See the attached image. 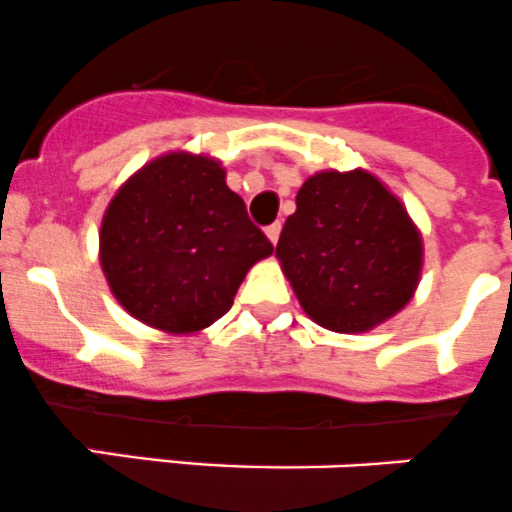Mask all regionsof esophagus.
I'll use <instances>...</instances> for the list:
<instances>
[{"instance_id": "esophagus-1", "label": "esophagus", "mask_w": 512, "mask_h": 512, "mask_svg": "<svg viewBox=\"0 0 512 512\" xmlns=\"http://www.w3.org/2000/svg\"><path fill=\"white\" fill-rule=\"evenodd\" d=\"M280 230H282L280 222H275V225H270V227H267V230H265L267 240H270L272 245H277V240H280Z\"/></svg>"}]
</instances>
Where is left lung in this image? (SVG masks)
Instances as JSON below:
<instances>
[{
  "label": "left lung",
  "mask_w": 512,
  "mask_h": 512,
  "mask_svg": "<svg viewBox=\"0 0 512 512\" xmlns=\"http://www.w3.org/2000/svg\"><path fill=\"white\" fill-rule=\"evenodd\" d=\"M275 257L302 310L332 332H367L398 315L423 275V235L367 170H322L295 197Z\"/></svg>",
  "instance_id": "obj_1"
}]
</instances>
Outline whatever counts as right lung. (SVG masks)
<instances>
[{
  "mask_svg": "<svg viewBox=\"0 0 512 512\" xmlns=\"http://www.w3.org/2000/svg\"><path fill=\"white\" fill-rule=\"evenodd\" d=\"M210 155L175 150L124 182L104 210L99 265L135 320L197 335L232 307L242 280L272 245Z\"/></svg>",
  "mask_w": 512,
  "mask_h": 512,
  "instance_id": "obj_1",
  "label": "right lung"
}]
</instances>
